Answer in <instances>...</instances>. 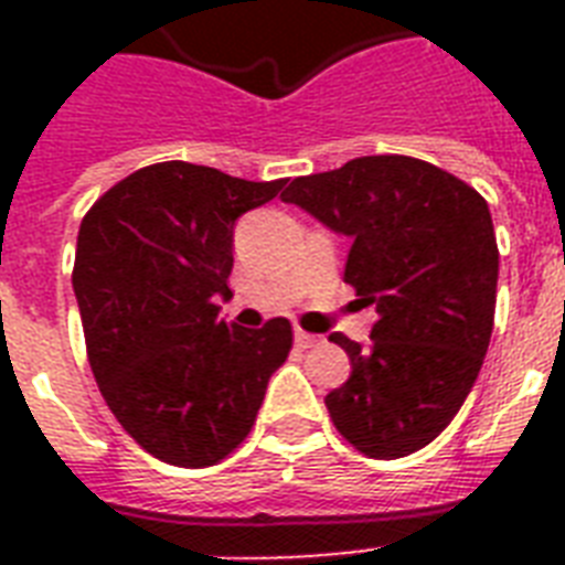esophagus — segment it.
<instances>
[{
    "mask_svg": "<svg viewBox=\"0 0 565 565\" xmlns=\"http://www.w3.org/2000/svg\"><path fill=\"white\" fill-rule=\"evenodd\" d=\"M296 345H299V349H313V345H319V337L308 334V331H301V328H296Z\"/></svg>",
    "mask_w": 565,
    "mask_h": 565,
    "instance_id": "1",
    "label": "esophagus"
}]
</instances>
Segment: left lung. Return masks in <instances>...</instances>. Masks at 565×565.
Listing matches in <instances>:
<instances>
[{
  "label": "left lung",
  "instance_id": "left-lung-1",
  "mask_svg": "<svg viewBox=\"0 0 565 565\" xmlns=\"http://www.w3.org/2000/svg\"><path fill=\"white\" fill-rule=\"evenodd\" d=\"M352 237L345 284L375 308L370 345L331 334L352 375L326 395L361 455L395 460L437 439L481 372L495 319L499 246L487 199L407 154H370L281 193Z\"/></svg>",
  "mask_w": 565,
  "mask_h": 565
}]
</instances>
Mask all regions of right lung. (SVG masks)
Instances as JSON below:
<instances>
[{"label":"right lung","instance_id":"add662e5","mask_svg":"<svg viewBox=\"0 0 565 565\" xmlns=\"http://www.w3.org/2000/svg\"><path fill=\"white\" fill-rule=\"evenodd\" d=\"M284 184L163 161L84 213L73 290L87 361L119 425L163 463L225 460L290 354L287 319L248 331L222 322L216 305L231 296L234 222Z\"/></svg>","mask_w":565,"mask_h":565}]
</instances>
